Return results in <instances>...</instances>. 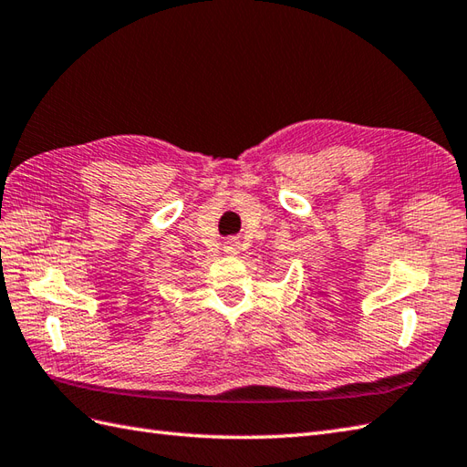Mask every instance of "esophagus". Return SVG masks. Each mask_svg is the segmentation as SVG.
Instances as JSON below:
<instances>
[{
    "label": "esophagus",
    "instance_id": "1",
    "mask_svg": "<svg viewBox=\"0 0 467 467\" xmlns=\"http://www.w3.org/2000/svg\"><path fill=\"white\" fill-rule=\"evenodd\" d=\"M238 250H241V248H238V243H236V241H226V243H224V253H226V254L234 256V254H238Z\"/></svg>",
    "mask_w": 467,
    "mask_h": 467
}]
</instances>
